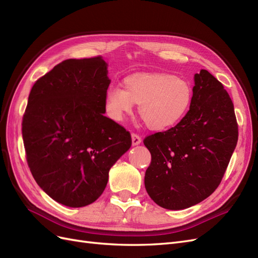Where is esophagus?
I'll use <instances>...</instances> for the list:
<instances>
[{
    "mask_svg": "<svg viewBox=\"0 0 258 258\" xmlns=\"http://www.w3.org/2000/svg\"><path fill=\"white\" fill-rule=\"evenodd\" d=\"M131 139H132V145H139L140 143L142 142L141 137H140L137 134H132L131 135Z\"/></svg>",
    "mask_w": 258,
    "mask_h": 258,
    "instance_id": "1",
    "label": "esophagus"
}]
</instances>
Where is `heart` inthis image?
<instances>
[{"instance_id": "heart-1", "label": "heart", "mask_w": 258, "mask_h": 258, "mask_svg": "<svg viewBox=\"0 0 258 258\" xmlns=\"http://www.w3.org/2000/svg\"><path fill=\"white\" fill-rule=\"evenodd\" d=\"M194 97L191 83L162 72H140L123 80V88L113 86L105 95V108L119 121L139 104V114L147 128L165 130L188 112Z\"/></svg>"}]
</instances>
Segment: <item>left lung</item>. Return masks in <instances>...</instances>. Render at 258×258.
<instances>
[{
  "label": "left lung",
  "instance_id": "left-lung-1",
  "mask_svg": "<svg viewBox=\"0 0 258 258\" xmlns=\"http://www.w3.org/2000/svg\"><path fill=\"white\" fill-rule=\"evenodd\" d=\"M238 142L233 103L207 70L195 74L189 111L176 126L144 139L152 155L144 184L158 206L182 210L208 198L228 167Z\"/></svg>",
  "mask_w": 258,
  "mask_h": 258
}]
</instances>
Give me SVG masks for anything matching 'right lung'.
<instances>
[{"instance_id":"obj_1","label":"right lung","mask_w":258,"mask_h":258,"mask_svg":"<svg viewBox=\"0 0 258 258\" xmlns=\"http://www.w3.org/2000/svg\"><path fill=\"white\" fill-rule=\"evenodd\" d=\"M111 81L101 56L68 59L40 77L22 117L26 158L38 186L72 208L96 201L130 132L104 116Z\"/></svg>"}]
</instances>
